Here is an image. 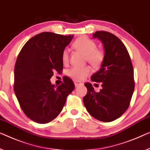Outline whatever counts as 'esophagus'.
<instances>
[{"mask_svg":"<svg viewBox=\"0 0 150 150\" xmlns=\"http://www.w3.org/2000/svg\"><path fill=\"white\" fill-rule=\"evenodd\" d=\"M74 84H75V87H77V86H80V85H81V83H79V82H78V81H75L74 82Z\"/></svg>","mask_w":150,"mask_h":150,"instance_id":"obj_1","label":"esophagus"}]
</instances>
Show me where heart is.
<instances>
[{
	"instance_id": "b5f03b06",
	"label": "heart",
	"mask_w": 150,
	"mask_h": 150,
	"mask_svg": "<svg viewBox=\"0 0 150 150\" xmlns=\"http://www.w3.org/2000/svg\"><path fill=\"white\" fill-rule=\"evenodd\" d=\"M75 49L86 55V60L91 65L95 67H100L103 62L105 54L103 50L97 48V44L93 40L87 37H81L77 38L73 43ZM69 59V50L64 48L62 52V61L67 64ZM92 72L91 67H73L67 71V75L75 81H81L88 77Z\"/></svg>"
}]
</instances>
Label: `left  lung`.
<instances>
[{
    "label": "left lung",
    "mask_w": 150,
    "mask_h": 150,
    "mask_svg": "<svg viewBox=\"0 0 150 150\" xmlns=\"http://www.w3.org/2000/svg\"><path fill=\"white\" fill-rule=\"evenodd\" d=\"M93 36L104 44L105 58L91 80L101 83L102 88L96 92L92 85L85 83L88 93L83 101L93 117L111 122L123 115L130 104L135 88L133 64L126 47L116 35L98 31Z\"/></svg>",
    "instance_id": "left-lung-1"
}]
</instances>
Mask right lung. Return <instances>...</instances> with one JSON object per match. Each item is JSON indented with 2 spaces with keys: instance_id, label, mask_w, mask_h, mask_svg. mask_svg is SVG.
<instances>
[{
  "instance_id": "obj_1",
  "label": "right lung",
  "mask_w": 150,
  "mask_h": 150,
  "mask_svg": "<svg viewBox=\"0 0 150 150\" xmlns=\"http://www.w3.org/2000/svg\"><path fill=\"white\" fill-rule=\"evenodd\" d=\"M73 35L42 32L30 39L18 55L14 70V91L25 115L33 121L45 124L62 111L75 85L65 78L57 87L50 79L63 68L62 52Z\"/></svg>"
}]
</instances>
